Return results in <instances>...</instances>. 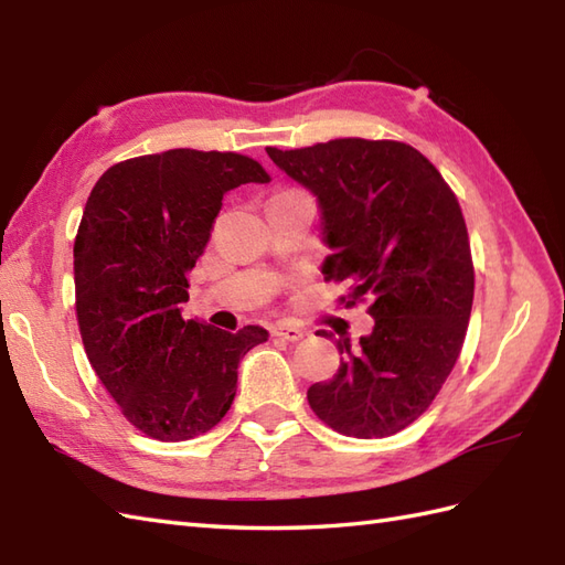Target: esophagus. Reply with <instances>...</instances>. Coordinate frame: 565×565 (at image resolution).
<instances>
[{"label":"esophagus","instance_id":"esophagus-1","mask_svg":"<svg viewBox=\"0 0 565 565\" xmlns=\"http://www.w3.org/2000/svg\"><path fill=\"white\" fill-rule=\"evenodd\" d=\"M271 334H274V338H279V340H286V342H298V340L306 338V330L296 328V326H276L271 330Z\"/></svg>","mask_w":565,"mask_h":565}]
</instances>
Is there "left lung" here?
I'll list each match as a JSON object with an SVG mask.
<instances>
[{
  "instance_id": "obj_1",
  "label": "left lung",
  "mask_w": 565,
  "mask_h": 565,
  "mask_svg": "<svg viewBox=\"0 0 565 565\" xmlns=\"http://www.w3.org/2000/svg\"><path fill=\"white\" fill-rule=\"evenodd\" d=\"M267 154L318 201L332 252L322 274L350 279L347 303L369 296L374 318L356 344L338 342V374L313 383L308 403L347 437L395 435L435 401L471 318L473 262L459 201L405 142L340 138Z\"/></svg>"
}]
</instances>
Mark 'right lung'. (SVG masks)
<instances>
[{
    "label": "right lung",
    "mask_w": 565,
    "mask_h": 565,
    "mask_svg": "<svg viewBox=\"0 0 565 565\" xmlns=\"http://www.w3.org/2000/svg\"><path fill=\"white\" fill-rule=\"evenodd\" d=\"M267 184L237 152L189 148L109 167L94 184L75 239V296L84 352L134 427L160 441L203 435L231 411L237 364L269 332H225L184 320L189 271L223 196Z\"/></svg>",
    "instance_id": "1"
}]
</instances>
